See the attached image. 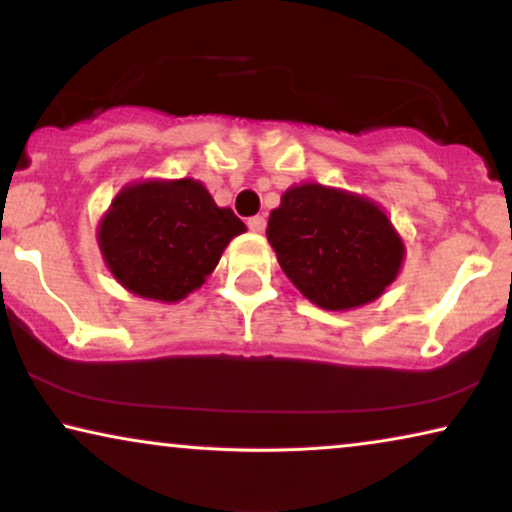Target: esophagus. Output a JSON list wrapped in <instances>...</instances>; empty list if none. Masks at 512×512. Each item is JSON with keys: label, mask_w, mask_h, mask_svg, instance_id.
<instances>
[{"label": "esophagus", "mask_w": 512, "mask_h": 512, "mask_svg": "<svg viewBox=\"0 0 512 512\" xmlns=\"http://www.w3.org/2000/svg\"><path fill=\"white\" fill-rule=\"evenodd\" d=\"M265 223H268L265 221V216L258 214V216H251V219L247 221V226H249V230H254V233H263Z\"/></svg>", "instance_id": "1"}]
</instances>
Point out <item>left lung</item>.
I'll use <instances>...</instances> for the list:
<instances>
[{"instance_id": "8db88e82", "label": "left lung", "mask_w": 512, "mask_h": 512, "mask_svg": "<svg viewBox=\"0 0 512 512\" xmlns=\"http://www.w3.org/2000/svg\"><path fill=\"white\" fill-rule=\"evenodd\" d=\"M265 233L293 286L333 312L380 298L405 256L401 235L373 200L321 184L291 186Z\"/></svg>"}]
</instances>
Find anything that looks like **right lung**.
I'll list each match as a JSON object with an SVG mask.
<instances>
[{
	"mask_svg": "<svg viewBox=\"0 0 512 512\" xmlns=\"http://www.w3.org/2000/svg\"><path fill=\"white\" fill-rule=\"evenodd\" d=\"M244 230L233 209L216 205L200 181H142L116 195L97 242L125 289L177 303L205 284L228 242Z\"/></svg>",
	"mask_w": 512,
	"mask_h": 512,
	"instance_id": "add662e5",
	"label": "right lung"
}]
</instances>
